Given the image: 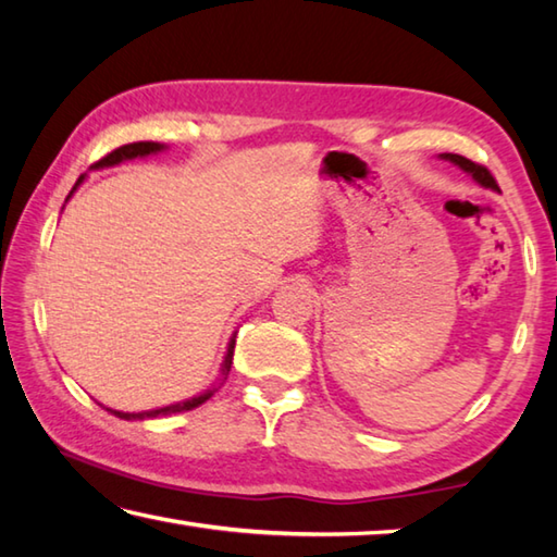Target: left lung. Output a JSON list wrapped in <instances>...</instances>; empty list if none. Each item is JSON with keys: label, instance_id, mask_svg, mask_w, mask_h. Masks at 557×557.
Instances as JSON below:
<instances>
[{"label": "left lung", "instance_id": "left-lung-1", "mask_svg": "<svg viewBox=\"0 0 557 557\" xmlns=\"http://www.w3.org/2000/svg\"><path fill=\"white\" fill-rule=\"evenodd\" d=\"M442 159H447V162L457 164V166L461 169V172L471 174V178H474V182H479L482 186H486V188H498L496 178H494L492 174H488V169H486V166H482V164H474V162H471V159L461 157V154H442Z\"/></svg>", "mask_w": 557, "mask_h": 557}]
</instances>
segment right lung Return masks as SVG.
I'll return each instance as SVG.
<instances>
[{"label": "right lung", "instance_id": "add662e5", "mask_svg": "<svg viewBox=\"0 0 557 557\" xmlns=\"http://www.w3.org/2000/svg\"><path fill=\"white\" fill-rule=\"evenodd\" d=\"M164 149V145H159V143H132V145H122V147H117L115 152H110V154H106L100 159V162H96L92 166L96 169H102V166H115V164H120V162H127V159H137V157H149V154H157V152H162ZM83 178L86 176H81L78 182H75V186H73V191L75 188H78V184L83 182ZM71 191V194H73ZM71 194H69V199H71ZM65 199V201H69ZM233 348H235V338H231V344H228V351H225V358H223V366H221V379H225V375H228V371H231V363H233ZM213 395V391H206V393H201V395H196V398H188V400H184V403H174V405H166V408H159V410H145V412H120V410H112V408H106L108 412H112V414H117V418H122V420H149V418H159V414H174V412H186V410H194V408H199L201 403H206Z\"/></svg>", "mask_w": 557, "mask_h": 557}]
</instances>
